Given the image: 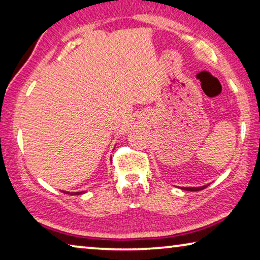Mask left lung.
Segmentation results:
<instances>
[{"mask_svg":"<svg viewBox=\"0 0 260 260\" xmlns=\"http://www.w3.org/2000/svg\"><path fill=\"white\" fill-rule=\"evenodd\" d=\"M208 185L209 184L202 185V187H180V189H182V190H187V191H200V190H203V189L207 188Z\"/></svg>","mask_w":260,"mask_h":260,"instance_id":"1","label":"left lung"}]
</instances>
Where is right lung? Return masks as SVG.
I'll return each instance as SVG.
<instances>
[{"mask_svg": "<svg viewBox=\"0 0 260 260\" xmlns=\"http://www.w3.org/2000/svg\"><path fill=\"white\" fill-rule=\"evenodd\" d=\"M64 193H69V195H81V193H84V191H77V192H70V191H64L61 190Z\"/></svg>", "mask_w": 260, "mask_h": 260, "instance_id": "obj_1", "label": "right lung"}]
</instances>
